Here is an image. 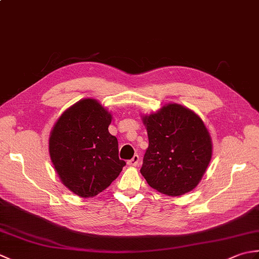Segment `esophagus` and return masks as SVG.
<instances>
[{"mask_svg":"<svg viewBox=\"0 0 259 259\" xmlns=\"http://www.w3.org/2000/svg\"><path fill=\"white\" fill-rule=\"evenodd\" d=\"M139 161H140V159H139V156L138 155H135L133 158L130 159V160L128 161V164L129 166H133V167H137L139 164Z\"/></svg>","mask_w":259,"mask_h":259,"instance_id":"34e87169","label":"esophagus"}]
</instances>
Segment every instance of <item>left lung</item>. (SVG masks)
<instances>
[{"label":"left lung","mask_w":259,"mask_h":259,"mask_svg":"<svg viewBox=\"0 0 259 259\" xmlns=\"http://www.w3.org/2000/svg\"><path fill=\"white\" fill-rule=\"evenodd\" d=\"M142 120L149 146L140 172L148 185L167 196L194 189L212 153L210 135L202 120L177 103H169Z\"/></svg>","instance_id":"8db88e82"}]
</instances>
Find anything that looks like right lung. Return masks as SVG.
I'll return each instance as SVG.
<instances>
[{"mask_svg": "<svg viewBox=\"0 0 259 259\" xmlns=\"http://www.w3.org/2000/svg\"><path fill=\"white\" fill-rule=\"evenodd\" d=\"M111 119L95 99H83L65 110L51 131L49 151L56 171L82 198L107 189L125 166L108 130Z\"/></svg>", "mask_w": 259, "mask_h": 259, "instance_id": "right-lung-1", "label": "right lung"}]
</instances>
